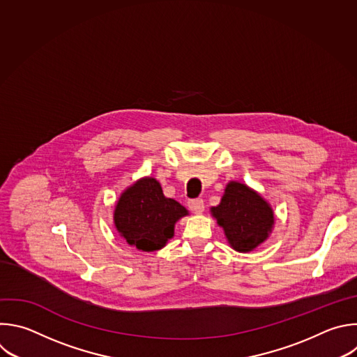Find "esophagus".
Here are the masks:
<instances>
[{
	"label": "esophagus",
	"instance_id": "obj_1",
	"mask_svg": "<svg viewBox=\"0 0 357 357\" xmlns=\"http://www.w3.org/2000/svg\"><path fill=\"white\" fill-rule=\"evenodd\" d=\"M188 206H189L190 211L195 214H202L204 210V203L202 199H192L188 202Z\"/></svg>",
	"mask_w": 357,
	"mask_h": 357
}]
</instances>
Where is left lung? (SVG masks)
I'll return each instance as SVG.
<instances>
[{
	"label": "left lung",
	"instance_id": "left-lung-1",
	"mask_svg": "<svg viewBox=\"0 0 357 357\" xmlns=\"http://www.w3.org/2000/svg\"><path fill=\"white\" fill-rule=\"evenodd\" d=\"M210 214L222 228L228 245L236 252H251L264 244L275 227L271 203L248 185L229 181Z\"/></svg>",
	"mask_w": 357,
	"mask_h": 357
}]
</instances>
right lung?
<instances>
[{"instance_id": "right-lung-1", "label": "right lung", "mask_w": 357, "mask_h": 357, "mask_svg": "<svg viewBox=\"0 0 357 357\" xmlns=\"http://www.w3.org/2000/svg\"><path fill=\"white\" fill-rule=\"evenodd\" d=\"M189 211L167 197L153 176L137 179L126 188L113 210V224L119 235L143 252H154L174 236L175 224Z\"/></svg>"}]
</instances>
